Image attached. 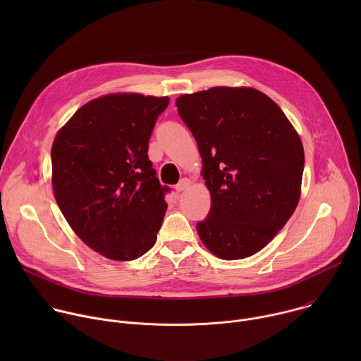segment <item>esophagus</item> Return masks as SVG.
I'll return each mask as SVG.
<instances>
[{
    "mask_svg": "<svg viewBox=\"0 0 361 361\" xmlns=\"http://www.w3.org/2000/svg\"><path fill=\"white\" fill-rule=\"evenodd\" d=\"M190 180L188 178H181L180 180V183L176 185V191L177 192H181V191H184V190H187L188 187H190Z\"/></svg>",
    "mask_w": 361,
    "mask_h": 361,
    "instance_id": "esophagus-1",
    "label": "esophagus"
}]
</instances>
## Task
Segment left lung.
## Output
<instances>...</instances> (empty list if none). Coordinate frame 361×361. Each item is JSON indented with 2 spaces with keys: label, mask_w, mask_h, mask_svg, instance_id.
<instances>
[{
  "label": "left lung",
  "mask_w": 361,
  "mask_h": 361,
  "mask_svg": "<svg viewBox=\"0 0 361 361\" xmlns=\"http://www.w3.org/2000/svg\"><path fill=\"white\" fill-rule=\"evenodd\" d=\"M212 194L197 233L214 255L259 252L294 213L304 170L301 140L276 102L248 87H213L176 99Z\"/></svg>",
  "instance_id": "8db88e82"
}]
</instances>
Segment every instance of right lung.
<instances>
[{"instance_id": "1", "label": "right lung", "mask_w": 361, "mask_h": 361, "mask_svg": "<svg viewBox=\"0 0 361 361\" xmlns=\"http://www.w3.org/2000/svg\"><path fill=\"white\" fill-rule=\"evenodd\" d=\"M169 102L134 92L91 99L53 142L59 207L74 233L107 259L135 260L157 240L170 188L156 177L148 141Z\"/></svg>"}]
</instances>
